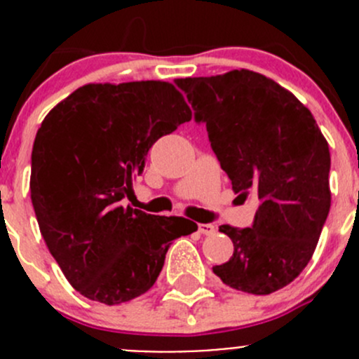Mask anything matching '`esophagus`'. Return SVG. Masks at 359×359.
Here are the masks:
<instances>
[{
	"label": "esophagus",
	"instance_id": "esophagus-1",
	"mask_svg": "<svg viewBox=\"0 0 359 359\" xmlns=\"http://www.w3.org/2000/svg\"><path fill=\"white\" fill-rule=\"evenodd\" d=\"M198 231H200L201 234H206V236H210V234L215 233L217 227L213 226V224H200V226H198Z\"/></svg>",
	"mask_w": 359,
	"mask_h": 359
}]
</instances>
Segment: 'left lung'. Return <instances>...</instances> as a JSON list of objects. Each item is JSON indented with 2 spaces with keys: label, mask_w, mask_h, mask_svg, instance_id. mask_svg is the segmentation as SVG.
Listing matches in <instances>:
<instances>
[{
  "label": "left lung",
  "mask_w": 359,
  "mask_h": 359,
  "mask_svg": "<svg viewBox=\"0 0 359 359\" xmlns=\"http://www.w3.org/2000/svg\"><path fill=\"white\" fill-rule=\"evenodd\" d=\"M175 83L206 125L234 193L259 201L252 227H219L234 253L213 273L253 295L287 287L309 264L330 212V151L316 119L293 93L248 69Z\"/></svg>",
  "instance_id": "obj_1"
}]
</instances>
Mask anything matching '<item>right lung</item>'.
Masks as SVG:
<instances>
[{
    "mask_svg": "<svg viewBox=\"0 0 359 359\" xmlns=\"http://www.w3.org/2000/svg\"><path fill=\"white\" fill-rule=\"evenodd\" d=\"M193 112L166 81L90 83L43 119L32 146L31 201L72 288L114 306L149 290L175 238L198 226L123 206L146 156Z\"/></svg>",
    "mask_w": 359,
    "mask_h": 359,
    "instance_id": "right-lung-1",
    "label": "right lung"
}]
</instances>
